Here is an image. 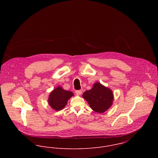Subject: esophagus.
<instances>
[{
  "label": "esophagus",
  "instance_id": "esophagus-1",
  "mask_svg": "<svg viewBox=\"0 0 158 158\" xmlns=\"http://www.w3.org/2000/svg\"><path fill=\"white\" fill-rule=\"evenodd\" d=\"M82 90H75V93L77 95H80L81 94H82Z\"/></svg>",
  "mask_w": 158,
  "mask_h": 158
}]
</instances>
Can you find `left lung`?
<instances>
[{"label": "left lung", "instance_id": "8db88e82", "mask_svg": "<svg viewBox=\"0 0 158 158\" xmlns=\"http://www.w3.org/2000/svg\"><path fill=\"white\" fill-rule=\"evenodd\" d=\"M82 97L87 101L90 108L98 113L106 111L112 106L114 100L112 90L98 82L95 83L90 90H86Z\"/></svg>", "mask_w": 158, "mask_h": 158}]
</instances>
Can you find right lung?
Wrapping results in <instances>:
<instances>
[{
  "mask_svg": "<svg viewBox=\"0 0 158 158\" xmlns=\"http://www.w3.org/2000/svg\"><path fill=\"white\" fill-rule=\"evenodd\" d=\"M72 96L73 94L71 91L64 90L61 86H58L50 93L48 103L53 110L58 111L66 106L68 100Z\"/></svg>",
  "mask_w": 158,
  "mask_h": 158,
  "instance_id": "1",
  "label": "right lung"
}]
</instances>
